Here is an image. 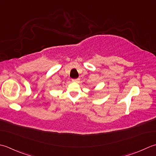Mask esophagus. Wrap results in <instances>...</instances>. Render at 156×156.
Listing matches in <instances>:
<instances>
[{
	"label": "esophagus",
	"mask_w": 156,
	"mask_h": 156,
	"mask_svg": "<svg viewBox=\"0 0 156 156\" xmlns=\"http://www.w3.org/2000/svg\"><path fill=\"white\" fill-rule=\"evenodd\" d=\"M72 81H73V82L77 83V82H79V78H77V79H73Z\"/></svg>",
	"instance_id": "1"
}]
</instances>
